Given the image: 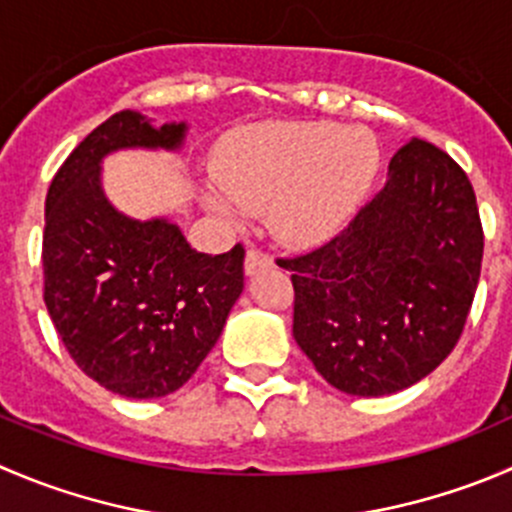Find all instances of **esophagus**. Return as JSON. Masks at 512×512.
Listing matches in <instances>:
<instances>
[{"instance_id":"34e87169","label":"esophagus","mask_w":512,"mask_h":512,"mask_svg":"<svg viewBox=\"0 0 512 512\" xmlns=\"http://www.w3.org/2000/svg\"><path fill=\"white\" fill-rule=\"evenodd\" d=\"M267 267H272V257L267 255V252L257 250V247H250L245 255V272L247 275H257V272L267 270Z\"/></svg>"}]
</instances>
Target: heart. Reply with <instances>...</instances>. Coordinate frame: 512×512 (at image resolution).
<instances>
[{
  "label": "heart",
  "instance_id": "obj_1",
  "mask_svg": "<svg viewBox=\"0 0 512 512\" xmlns=\"http://www.w3.org/2000/svg\"><path fill=\"white\" fill-rule=\"evenodd\" d=\"M380 162L375 137L335 122H262L227 137L215 160L222 192L205 205L227 220L265 212L290 245L330 240L355 215Z\"/></svg>",
  "mask_w": 512,
  "mask_h": 512
}]
</instances>
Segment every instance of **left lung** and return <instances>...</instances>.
I'll use <instances>...</instances> for the list:
<instances>
[{
    "label": "left lung",
    "mask_w": 512,
    "mask_h": 512,
    "mask_svg": "<svg viewBox=\"0 0 512 512\" xmlns=\"http://www.w3.org/2000/svg\"><path fill=\"white\" fill-rule=\"evenodd\" d=\"M468 175L430 142L390 160L388 182L292 272V335L332 388L380 398L410 388L463 335L483 262Z\"/></svg>",
    "instance_id": "left-lung-1"
}]
</instances>
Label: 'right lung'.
Masks as SVG:
<instances>
[{"mask_svg": "<svg viewBox=\"0 0 512 512\" xmlns=\"http://www.w3.org/2000/svg\"><path fill=\"white\" fill-rule=\"evenodd\" d=\"M187 124L152 127L124 109L64 160L44 202V305L84 375L132 400L182 388L222 335L245 287V247L192 250L170 220L109 205L102 160L127 147L177 150Z\"/></svg>", "mask_w": 512, "mask_h": 512, "instance_id": "obj_1", "label": "right lung"}]
</instances>
